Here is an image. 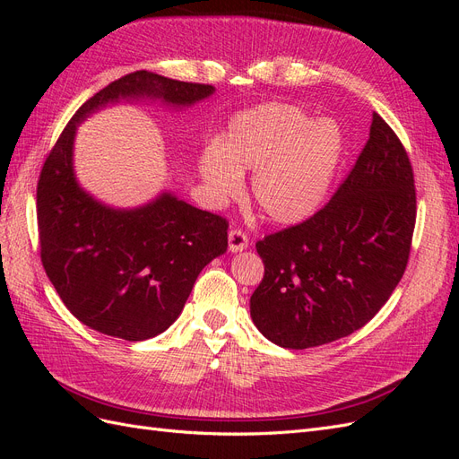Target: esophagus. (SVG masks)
I'll return each instance as SVG.
<instances>
[{
  "mask_svg": "<svg viewBox=\"0 0 459 459\" xmlns=\"http://www.w3.org/2000/svg\"><path fill=\"white\" fill-rule=\"evenodd\" d=\"M228 243H230L231 253H241L248 247V238H247V233H243L241 230H231L228 233Z\"/></svg>",
  "mask_w": 459,
  "mask_h": 459,
  "instance_id": "1",
  "label": "esophagus"
}]
</instances>
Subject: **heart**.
Here are the masks:
<instances>
[{
    "instance_id": "1",
    "label": "heart",
    "mask_w": 459,
    "mask_h": 459,
    "mask_svg": "<svg viewBox=\"0 0 459 459\" xmlns=\"http://www.w3.org/2000/svg\"><path fill=\"white\" fill-rule=\"evenodd\" d=\"M344 159V134L335 120H312L302 108L266 103L230 122L221 145H206L199 174L216 201L243 189L253 174V197L273 224H300L325 203Z\"/></svg>"
}]
</instances>
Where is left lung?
Returning <instances> with one entry per match:
<instances>
[{
  "label": "left lung",
  "mask_w": 459,
  "mask_h": 459,
  "mask_svg": "<svg viewBox=\"0 0 459 459\" xmlns=\"http://www.w3.org/2000/svg\"><path fill=\"white\" fill-rule=\"evenodd\" d=\"M413 226L408 152L375 113L354 169L322 211L256 243L264 280L251 297L255 325L295 351L364 327L404 275Z\"/></svg>",
  "instance_id": "left-lung-1"
}]
</instances>
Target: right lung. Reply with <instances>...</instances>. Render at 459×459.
I'll list each match as a JSON object with an SVG mask.
<instances>
[{
    "label": "right lung",
    "mask_w": 459,
    "mask_h": 459,
    "mask_svg": "<svg viewBox=\"0 0 459 459\" xmlns=\"http://www.w3.org/2000/svg\"><path fill=\"white\" fill-rule=\"evenodd\" d=\"M214 91L147 71L122 76L76 110L44 162L36 193L41 264L65 307L103 335L145 341L169 329L201 270L228 251V221L172 191L135 208L95 199L76 179V130L107 105L149 100L187 108Z\"/></svg>",
    "instance_id": "obj_1"
}]
</instances>
